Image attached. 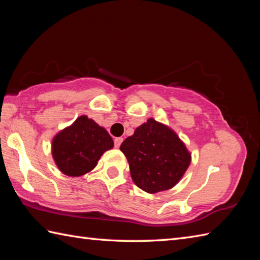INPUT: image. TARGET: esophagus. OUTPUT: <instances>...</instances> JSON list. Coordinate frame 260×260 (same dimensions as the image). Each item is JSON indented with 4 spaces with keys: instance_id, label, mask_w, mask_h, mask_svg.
Masks as SVG:
<instances>
[{
    "instance_id": "1",
    "label": "esophagus",
    "mask_w": 260,
    "mask_h": 260,
    "mask_svg": "<svg viewBox=\"0 0 260 260\" xmlns=\"http://www.w3.org/2000/svg\"><path fill=\"white\" fill-rule=\"evenodd\" d=\"M121 142H123V139L121 137H116V139L114 140V144H115V147L118 148L121 144Z\"/></svg>"
}]
</instances>
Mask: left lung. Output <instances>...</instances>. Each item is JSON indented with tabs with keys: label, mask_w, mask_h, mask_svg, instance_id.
Listing matches in <instances>:
<instances>
[{
	"label": "left lung",
	"mask_w": 260,
	"mask_h": 260,
	"mask_svg": "<svg viewBox=\"0 0 260 260\" xmlns=\"http://www.w3.org/2000/svg\"><path fill=\"white\" fill-rule=\"evenodd\" d=\"M134 183L148 193L173 187L189 168L191 154L174 132L150 118L121 143Z\"/></svg>",
	"instance_id": "left-lung-1"
}]
</instances>
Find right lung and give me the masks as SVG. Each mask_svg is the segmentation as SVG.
<instances>
[{"label": "right lung", "instance_id": "obj_1", "mask_svg": "<svg viewBox=\"0 0 260 260\" xmlns=\"http://www.w3.org/2000/svg\"><path fill=\"white\" fill-rule=\"evenodd\" d=\"M113 146L107 131L84 115L54 136L52 156L63 174L80 176L90 172L104 152Z\"/></svg>", "mask_w": 260, "mask_h": 260}]
</instances>
